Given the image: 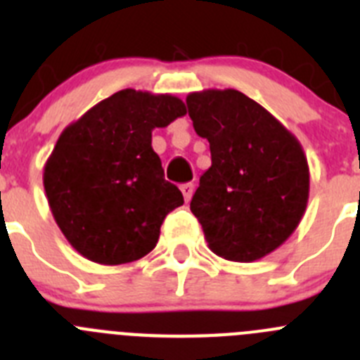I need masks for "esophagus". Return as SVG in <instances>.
<instances>
[{
  "instance_id": "1",
  "label": "esophagus",
  "mask_w": 360,
  "mask_h": 360,
  "mask_svg": "<svg viewBox=\"0 0 360 360\" xmlns=\"http://www.w3.org/2000/svg\"><path fill=\"white\" fill-rule=\"evenodd\" d=\"M181 192H183V197H184V200H190L192 199V195H193V184L192 183H184V184H181Z\"/></svg>"
}]
</instances>
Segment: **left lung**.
Here are the masks:
<instances>
[{
	"label": "left lung",
	"instance_id": "obj_1",
	"mask_svg": "<svg viewBox=\"0 0 360 360\" xmlns=\"http://www.w3.org/2000/svg\"><path fill=\"white\" fill-rule=\"evenodd\" d=\"M188 115L210 141L212 167L200 176L190 210L217 257L257 262L300 226L310 172L296 136L236 89L186 96Z\"/></svg>",
	"mask_w": 360,
	"mask_h": 360
}]
</instances>
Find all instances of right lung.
I'll return each mask as SVG.
<instances>
[{
    "label": "right lung",
    "instance_id": "add662e5",
    "mask_svg": "<svg viewBox=\"0 0 360 360\" xmlns=\"http://www.w3.org/2000/svg\"><path fill=\"white\" fill-rule=\"evenodd\" d=\"M184 115L177 96L122 89L60 132L43 184L55 222L79 255L120 265L156 248L165 217L184 200L165 181L152 131Z\"/></svg>",
    "mask_w": 360,
    "mask_h": 360
}]
</instances>
